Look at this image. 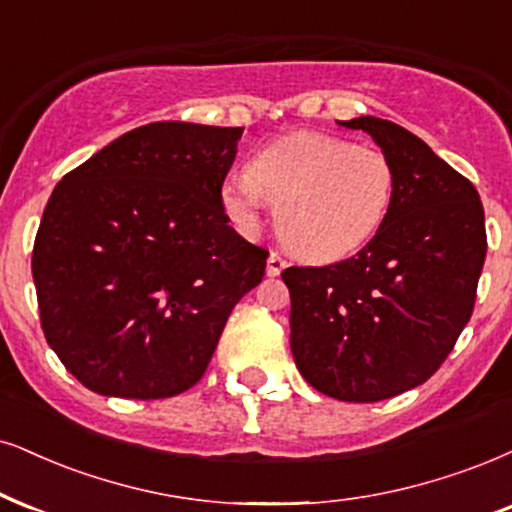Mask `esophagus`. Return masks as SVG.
Wrapping results in <instances>:
<instances>
[{
    "label": "esophagus",
    "mask_w": 512,
    "mask_h": 512,
    "mask_svg": "<svg viewBox=\"0 0 512 512\" xmlns=\"http://www.w3.org/2000/svg\"><path fill=\"white\" fill-rule=\"evenodd\" d=\"M286 267H288L286 257H283L281 252H271L269 260H267V274H269V276H278Z\"/></svg>",
    "instance_id": "esophagus-1"
}]
</instances>
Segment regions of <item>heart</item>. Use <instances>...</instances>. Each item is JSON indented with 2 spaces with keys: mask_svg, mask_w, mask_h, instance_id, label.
Returning a JSON list of instances; mask_svg holds the SVG:
<instances>
[{
  "mask_svg": "<svg viewBox=\"0 0 512 512\" xmlns=\"http://www.w3.org/2000/svg\"><path fill=\"white\" fill-rule=\"evenodd\" d=\"M394 198L383 148L326 132H293L250 158L245 177L222 184L219 203L241 231H255L262 205H276L278 238L309 262H335L371 241Z\"/></svg>",
  "mask_w": 512,
  "mask_h": 512,
  "instance_id": "heart-1",
  "label": "heart"
}]
</instances>
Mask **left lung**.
<instances>
[{"label":"left lung","instance_id":"left-lung-1","mask_svg":"<svg viewBox=\"0 0 512 512\" xmlns=\"http://www.w3.org/2000/svg\"><path fill=\"white\" fill-rule=\"evenodd\" d=\"M340 125L390 155V212L354 257L281 276L304 380L366 404L423 385L449 357L475 307L487 229L475 186L416 134L371 115Z\"/></svg>","mask_w":512,"mask_h":512}]
</instances>
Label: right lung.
<instances>
[{"label": "right lung", "instance_id": "1", "mask_svg": "<svg viewBox=\"0 0 512 512\" xmlns=\"http://www.w3.org/2000/svg\"><path fill=\"white\" fill-rule=\"evenodd\" d=\"M243 127L151 122L56 184L32 248L44 338L84 387L165 399L203 378L269 250L219 191Z\"/></svg>", "mask_w": 512, "mask_h": 512}]
</instances>
